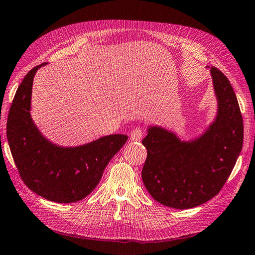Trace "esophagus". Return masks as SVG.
Returning a JSON list of instances; mask_svg holds the SVG:
<instances>
[{"label":"esophagus","mask_w":255,"mask_h":255,"mask_svg":"<svg viewBox=\"0 0 255 255\" xmlns=\"http://www.w3.org/2000/svg\"><path fill=\"white\" fill-rule=\"evenodd\" d=\"M143 135V130L142 128H135L133 129L131 133H130V140L131 141H140Z\"/></svg>","instance_id":"esophagus-1"}]
</instances>
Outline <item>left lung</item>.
I'll use <instances>...</instances> for the list:
<instances>
[{
  "instance_id": "obj_1",
  "label": "left lung",
  "mask_w": 255,
  "mask_h": 255,
  "mask_svg": "<svg viewBox=\"0 0 255 255\" xmlns=\"http://www.w3.org/2000/svg\"><path fill=\"white\" fill-rule=\"evenodd\" d=\"M218 113L199 138L181 141L173 132L152 126L142 144L147 157L142 180L161 205L190 209L218 195L243 148L244 122L237 97L227 77L211 68Z\"/></svg>"
}]
</instances>
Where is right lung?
I'll return each mask as SVG.
<instances>
[{
	"instance_id": "add662e5",
	"label": "right lung",
	"mask_w": 255,
	"mask_h": 255,
	"mask_svg": "<svg viewBox=\"0 0 255 255\" xmlns=\"http://www.w3.org/2000/svg\"><path fill=\"white\" fill-rule=\"evenodd\" d=\"M42 63L28 72L9 109L6 133L23 183L43 198L69 204L95 190L104 169L128 136L111 134L76 147H62L42 135L30 115L33 78Z\"/></svg>"
}]
</instances>
